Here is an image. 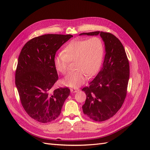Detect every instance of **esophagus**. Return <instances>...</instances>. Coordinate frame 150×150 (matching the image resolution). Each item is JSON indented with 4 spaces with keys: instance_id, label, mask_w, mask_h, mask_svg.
Masks as SVG:
<instances>
[{
    "instance_id": "34e87169",
    "label": "esophagus",
    "mask_w": 150,
    "mask_h": 150,
    "mask_svg": "<svg viewBox=\"0 0 150 150\" xmlns=\"http://www.w3.org/2000/svg\"><path fill=\"white\" fill-rule=\"evenodd\" d=\"M79 91L78 89H71V93H76Z\"/></svg>"
}]
</instances>
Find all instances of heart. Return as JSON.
<instances>
[{
    "instance_id": "heart-1",
    "label": "heart",
    "mask_w": 150,
    "mask_h": 150,
    "mask_svg": "<svg viewBox=\"0 0 150 150\" xmlns=\"http://www.w3.org/2000/svg\"><path fill=\"white\" fill-rule=\"evenodd\" d=\"M104 55V45L97 36L88 39L72 40L65 47L64 53L60 52L54 58L56 70L66 74L70 62H75L76 70L62 80V83L71 88H78L91 78L100 69Z\"/></svg>"
}]
</instances>
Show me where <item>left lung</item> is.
<instances>
[{"label": "left lung", "instance_id": "1", "mask_svg": "<svg viewBox=\"0 0 150 150\" xmlns=\"http://www.w3.org/2000/svg\"><path fill=\"white\" fill-rule=\"evenodd\" d=\"M99 34L105 44L103 67L95 78L82 89L86 99L82 106L84 114L95 121L111 118L122 106L127 94L129 64L125 48L115 35L95 31L80 35Z\"/></svg>", "mask_w": 150, "mask_h": 150}]
</instances>
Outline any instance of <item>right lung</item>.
<instances>
[{
  "label": "right lung",
  "instance_id": "right-lung-1",
  "mask_svg": "<svg viewBox=\"0 0 150 150\" xmlns=\"http://www.w3.org/2000/svg\"><path fill=\"white\" fill-rule=\"evenodd\" d=\"M73 35L45 34L30 39L22 47L16 71V85L24 110L42 123L55 120L70 94L68 88L52 90L58 80L56 52Z\"/></svg>",
  "mask_w": 150,
  "mask_h": 150
}]
</instances>
